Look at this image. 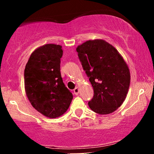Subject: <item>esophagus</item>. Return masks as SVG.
<instances>
[{
	"mask_svg": "<svg viewBox=\"0 0 154 154\" xmlns=\"http://www.w3.org/2000/svg\"><path fill=\"white\" fill-rule=\"evenodd\" d=\"M73 92H74V94L75 95H78V93H79V88H75V89H74V91H73Z\"/></svg>",
	"mask_w": 154,
	"mask_h": 154,
	"instance_id": "1",
	"label": "esophagus"
}]
</instances>
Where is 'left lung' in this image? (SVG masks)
<instances>
[{"label": "left lung", "instance_id": "1", "mask_svg": "<svg viewBox=\"0 0 154 154\" xmlns=\"http://www.w3.org/2000/svg\"><path fill=\"white\" fill-rule=\"evenodd\" d=\"M76 51L94 91L89 107L99 114L114 112L125 101L130 87L127 63L115 48L101 39L88 40Z\"/></svg>", "mask_w": 154, "mask_h": 154}]
</instances>
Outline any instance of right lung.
Instances as JSON below:
<instances>
[{
	"label": "right lung",
	"instance_id": "right-lung-1",
	"mask_svg": "<svg viewBox=\"0 0 154 154\" xmlns=\"http://www.w3.org/2000/svg\"><path fill=\"white\" fill-rule=\"evenodd\" d=\"M62 55L61 45L45 44L32 53L24 69L28 100L38 112L51 119L63 115L73 98L60 72Z\"/></svg>",
	"mask_w": 154,
	"mask_h": 154
}]
</instances>
